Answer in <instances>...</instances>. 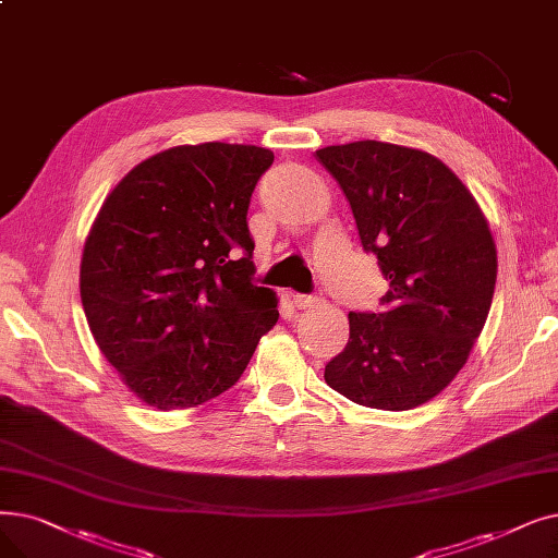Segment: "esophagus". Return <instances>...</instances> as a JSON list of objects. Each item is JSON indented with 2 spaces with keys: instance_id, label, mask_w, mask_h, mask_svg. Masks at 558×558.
<instances>
[{
  "instance_id": "obj_1",
  "label": "esophagus",
  "mask_w": 558,
  "mask_h": 558,
  "mask_svg": "<svg viewBox=\"0 0 558 558\" xmlns=\"http://www.w3.org/2000/svg\"><path fill=\"white\" fill-rule=\"evenodd\" d=\"M292 303H294L299 310H310V307H314V305L319 303V299H317V296H310V294H294Z\"/></svg>"
}]
</instances>
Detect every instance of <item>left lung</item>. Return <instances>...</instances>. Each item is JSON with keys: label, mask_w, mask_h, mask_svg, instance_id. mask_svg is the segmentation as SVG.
Segmentation results:
<instances>
[{"label": "left lung", "mask_w": 558, "mask_h": 558, "mask_svg": "<svg viewBox=\"0 0 558 558\" xmlns=\"http://www.w3.org/2000/svg\"><path fill=\"white\" fill-rule=\"evenodd\" d=\"M314 157L344 191L362 248L390 280L378 312L349 314V344L324 378L360 405L417 408L463 369L488 319L497 280L488 219L424 150L355 141Z\"/></svg>", "instance_id": "left-lung-1"}]
</instances>
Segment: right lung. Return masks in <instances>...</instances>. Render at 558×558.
<instances>
[{
  "label": "right lung",
  "mask_w": 558,
  "mask_h": 558,
  "mask_svg": "<svg viewBox=\"0 0 558 558\" xmlns=\"http://www.w3.org/2000/svg\"><path fill=\"white\" fill-rule=\"evenodd\" d=\"M271 163L257 145H175L134 166L95 216L82 305L143 403L182 410L223 395L276 326V292L253 282L246 221Z\"/></svg>",
  "instance_id": "obj_1"
}]
</instances>
